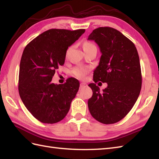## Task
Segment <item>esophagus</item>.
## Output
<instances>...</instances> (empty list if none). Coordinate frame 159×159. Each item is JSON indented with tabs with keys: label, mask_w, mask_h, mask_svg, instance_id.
Wrapping results in <instances>:
<instances>
[{
	"label": "esophagus",
	"mask_w": 159,
	"mask_h": 159,
	"mask_svg": "<svg viewBox=\"0 0 159 159\" xmlns=\"http://www.w3.org/2000/svg\"><path fill=\"white\" fill-rule=\"evenodd\" d=\"M87 84L86 83H84V82L80 83V88H83V87H87Z\"/></svg>",
	"instance_id": "1"
}]
</instances>
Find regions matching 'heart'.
<instances>
[{
	"instance_id": "1",
	"label": "heart",
	"mask_w": 159,
	"mask_h": 159,
	"mask_svg": "<svg viewBox=\"0 0 159 159\" xmlns=\"http://www.w3.org/2000/svg\"><path fill=\"white\" fill-rule=\"evenodd\" d=\"M83 50H89L92 48H96V46L93 44V43L89 42H85L83 44ZM89 72V68L87 67H85L83 66H78L74 67L72 70V73L75 75L76 77L79 78V79H83L85 77L87 73Z\"/></svg>"
}]
</instances>
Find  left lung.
Masks as SVG:
<instances>
[{
    "instance_id": "left-lung-1",
    "label": "left lung",
    "mask_w": 159,
    "mask_h": 159,
    "mask_svg": "<svg viewBox=\"0 0 159 159\" xmlns=\"http://www.w3.org/2000/svg\"><path fill=\"white\" fill-rule=\"evenodd\" d=\"M88 40L98 45L102 55L89 86L93 95L88 100L92 117L104 124L122 120L133 107L142 84L139 57L135 46L119 31L111 27L94 29ZM98 81L107 87L99 92Z\"/></svg>"
}]
</instances>
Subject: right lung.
<instances>
[{
    "label": "right lung",
    "mask_w": 159,
    "mask_h": 159,
    "mask_svg": "<svg viewBox=\"0 0 159 159\" xmlns=\"http://www.w3.org/2000/svg\"><path fill=\"white\" fill-rule=\"evenodd\" d=\"M52 29L30 42L20 63L18 91L26 109L42 123L55 124L68 113L79 89V80L69 78L64 84L52 83L59 66L65 63L68 47L85 33Z\"/></svg>",
    "instance_id": "1"
}]
</instances>
